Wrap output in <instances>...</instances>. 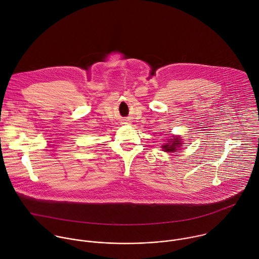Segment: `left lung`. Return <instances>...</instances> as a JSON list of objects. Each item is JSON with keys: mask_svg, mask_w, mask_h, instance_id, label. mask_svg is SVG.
<instances>
[{"mask_svg": "<svg viewBox=\"0 0 259 259\" xmlns=\"http://www.w3.org/2000/svg\"><path fill=\"white\" fill-rule=\"evenodd\" d=\"M181 145H182L181 138L174 136L172 138H170V141H168V143L162 145V148L166 152H176Z\"/></svg>", "mask_w": 259, "mask_h": 259, "instance_id": "1", "label": "left lung"}]
</instances>
